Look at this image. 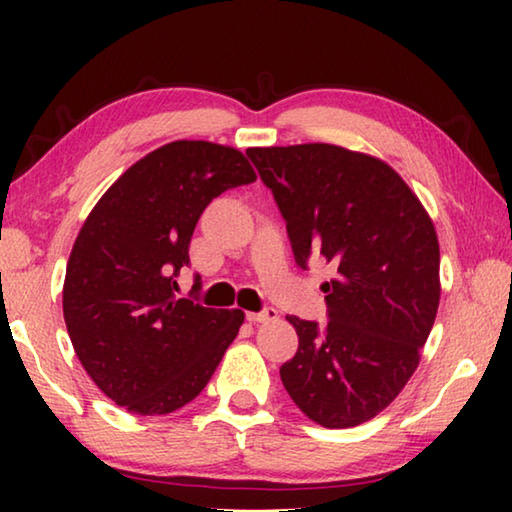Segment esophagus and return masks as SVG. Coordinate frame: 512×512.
<instances>
[{"label": "esophagus", "mask_w": 512, "mask_h": 512, "mask_svg": "<svg viewBox=\"0 0 512 512\" xmlns=\"http://www.w3.org/2000/svg\"><path fill=\"white\" fill-rule=\"evenodd\" d=\"M275 318H277V311L273 307H266L264 311H259V314H248L250 323H271Z\"/></svg>", "instance_id": "obj_1"}]
</instances>
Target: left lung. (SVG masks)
<instances>
[{
    "label": "left lung",
    "mask_w": 512,
    "mask_h": 512,
    "mask_svg": "<svg viewBox=\"0 0 512 512\" xmlns=\"http://www.w3.org/2000/svg\"><path fill=\"white\" fill-rule=\"evenodd\" d=\"M248 158L287 221L293 257L336 268L329 323L287 316L298 352L280 368L298 409L327 429L375 418L418 368L440 302L431 216L400 173L336 144L253 146Z\"/></svg>",
    "instance_id": "obj_1"
}]
</instances>
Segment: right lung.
<instances>
[{
    "label": "right lung",
    "instance_id": "1",
    "mask_svg": "<svg viewBox=\"0 0 512 512\" xmlns=\"http://www.w3.org/2000/svg\"><path fill=\"white\" fill-rule=\"evenodd\" d=\"M253 180L232 146L176 140L92 207L67 262L63 316L76 357L117 406L164 415L189 404L237 339L244 311L178 298L176 275L212 198Z\"/></svg>",
    "mask_w": 512,
    "mask_h": 512
}]
</instances>
